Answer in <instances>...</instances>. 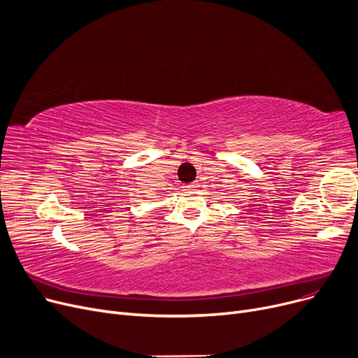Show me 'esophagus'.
<instances>
[{
	"label": "esophagus",
	"mask_w": 358,
	"mask_h": 358,
	"mask_svg": "<svg viewBox=\"0 0 358 358\" xmlns=\"http://www.w3.org/2000/svg\"><path fill=\"white\" fill-rule=\"evenodd\" d=\"M199 185H200V184H199L197 181H194V182H190V184H185L184 189H185V190H196V189H199Z\"/></svg>",
	"instance_id": "esophagus-1"
}]
</instances>
